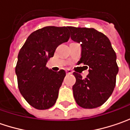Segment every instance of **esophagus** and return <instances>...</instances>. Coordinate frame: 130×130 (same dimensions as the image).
I'll return each instance as SVG.
<instances>
[{"label":"esophagus","instance_id":"esophagus-1","mask_svg":"<svg viewBox=\"0 0 130 130\" xmlns=\"http://www.w3.org/2000/svg\"><path fill=\"white\" fill-rule=\"evenodd\" d=\"M66 73H67V74H72L73 72L71 69H67V70H66Z\"/></svg>","mask_w":130,"mask_h":130}]
</instances>
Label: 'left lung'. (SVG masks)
Returning a JSON list of instances; mask_svg holds the SVG:
<instances>
[{
  "instance_id": "8db88e82",
  "label": "left lung",
  "mask_w": 130,
  "mask_h": 130,
  "mask_svg": "<svg viewBox=\"0 0 130 130\" xmlns=\"http://www.w3.org/2000/svg\"><path fill=\"white\" fill-rule=\"evenodd\" d=\"M73 41L81 44L79 63L89 67L87 77L74 72L76 83L73 85L75 101L84 108L101 106L112 94L119 72L117 55L109 39L93 28L69 27Z\"/></svg>"
}]
</instances>
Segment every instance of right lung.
Returning <instances> with one entry per match:
<instances>
[{"instance_id":"add662e5","label":"right lung","mask_w":130,"mask_h":130,"mask_svg":"<svg viewBox=\"0 0 130 130\" xmlns=\"http://www.w3.org/2000/svg\"><path fill=\"white\" fill-rule=\"evenodd\" d=\"M69 27H45L33 32L18 55L15 72L19 90L27 102L39 110L52 107L66 76L64 70L53 72L46 67L56 47L69 39Z\"/></svg>"}]
</instances>
